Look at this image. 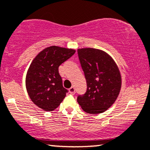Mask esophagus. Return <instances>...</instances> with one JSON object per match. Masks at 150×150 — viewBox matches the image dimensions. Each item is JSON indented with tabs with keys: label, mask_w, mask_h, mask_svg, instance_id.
I'll return each mask as SVG.
<instances>
[{
	"label": "esophagus",
	"mask_w": 150,
	"mask_h": 150,
	"mask_svg": "<svg viewBox=\"0 0 150 150\" xmlns=\"http://www.w3.org/2000/svg\"><path fill=\"white\" fill-rule=\"evenodd\" d=\"M69 92L71 93V94H74V93H75V88H74V86H72V87L70 88Z\"/></svg>",
	"instance_id": "1"
}]
</instances>
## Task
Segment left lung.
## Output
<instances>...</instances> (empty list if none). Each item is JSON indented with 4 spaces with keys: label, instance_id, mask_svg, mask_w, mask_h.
<instances>
[{
    "label": "left lung",
    "instance_id": "8db88e82",
    "mask_svg": "<svg viewBox=\"0 0 150 150\" xmlns=\"http://www.w3.org/2000/svg\"><path fill=\"white\" fill-rule=\"evenodd\" d=\"M77 54L87 85L85 93L77 96V102L86 112H103L114 103L120 93L122 78L119 68L102 50L79 49Z\"/></svg>",
    "mask_w": 150,
    "mask_h": 150
}]
</instances>
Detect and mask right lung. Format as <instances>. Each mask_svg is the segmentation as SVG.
I'll use <instances>...</instances> for the list:
<instances>
[{"label": "right lung", "instance_id": "obj_1", "mask_svg": "<svg viewBox=\"0 0 150 150\" xmlns=\"http://www.w3.org/2000/svg\"><path fill=\"white\" fill-rule=\"evenodd\" d=\"M75 52L72 49L51 46L32 61L26 74V86L30 98L38 107L52 111L63 101L68 91L63 86L59 67Z\"/></svg>", "mask_w": 150, "mask_h": 150}]
</instances>
